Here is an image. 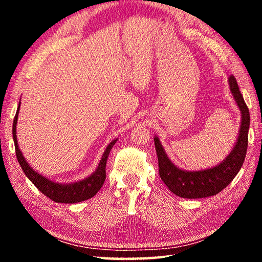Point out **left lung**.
I'll use <instances>...</instances> for the list:
<instances>
[{"label":"left lung","instance_id":"obj_1","mask_svg":"<svg viewBox=\"0 0 262 262\" xmlns=\"http://www.w3.org/2000/svg\"><path fill=\"white\" fill-rule=\"evenodd\" d=\"M229 85L230 91L242 112V125L232 151L219 165L201 171L181 170L168 159L158 137L154 139L161 179L172 193L180 198L200 199L216 195L231 183L245 161L248 144V128H250V111L244 101L233 75L229 77Z\"/></svg>","mask_w":262,"mask_h":262}]
</instances>
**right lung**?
<instances>
[{
    "label": "right lung",
    "mask_w": 262,
    "mask_h": 262,
    "mask_svg": "<svg viewBox=\"0 0 262 262\" xmlns=\"http://www.w3.org/2000/svg\"><path fill=\"white\" fill-rule=\"evenodd\" d=\"M19 105L17 108V112L14 119V125H12V137H14V143H15V150H16V156L18 159L19 165L21 170L24 171L25 176L32 181L35 187H37L40 192L46 195L47 198H50L52 201L60 202V203H77L81 201H85L88 199H91L94 195L97 194V192L101 188L104 181L106 179V162H107V157L110 155L111 149L113 148L115 142L118 140H114L111 142L107 145V148L101 156L100 162L98 164L97 170L92 173L90 177L83 179L81 181L73 184H57L54 181H51L50 179L45 178L41 174H39L38 172H35L32 167H31L28 162L25 161L23 154L20 152L18 148V143H17V136H16V125H17V119H18V112H19Z\"/></svg>",
    "instance_id": "add662e5"
}]
</instances>
